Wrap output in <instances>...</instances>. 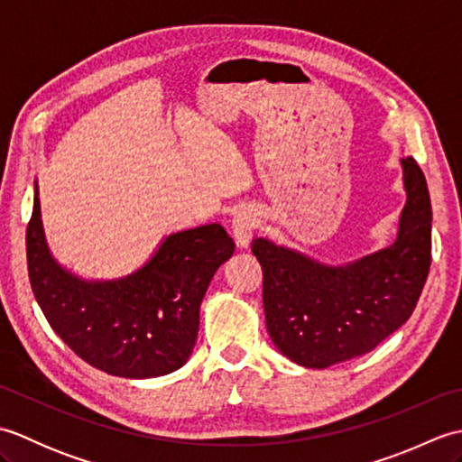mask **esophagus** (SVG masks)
Masks as SVG:
<instances>
[{
    "label": "esophagus",
    "instance_id": "34e87169",
    "mask_svg": "<svg viewBox=\"0 0 462 462\" xmlns=\"http://www.w3.org/2000/svg\"><path fill=\"white\" fill-rule=\"evenodd\" d=\"M258 226V216L252 208H244L240 210L232 220V236L234 242H236L238 248H248L250 240L254 236V230Z\"/></svg>",
    "mask_w": 462,
    "mask_h": 462
}]
</instances>
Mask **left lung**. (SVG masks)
I'll return each mask as SVG.
<instances>
[{"label":"left lung","mask_w":462,"mask_h":462,"mask_svg":"<svg viewBox=\"0 0 462 462\" xmlns=\"http://www.w3.org/2000/svg\"><path fill=\"white\" fill-rule=\"evenodd\" d=\"M407 200L397 238L346 263H323L254 238L273 346L301 367L326 369L375 349L413 313L430 268V199L415 159L401 161Z\"/></svg>","instance_id":"left-lung-1"}]
</instances>
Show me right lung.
<instances>
[{
	"mask_svg": "<svg viewBox=\"0 0 462 462\" xmlns=\"http://www.w3.org/2000/svg\"><path fill=\"white\" fill-rule=\"evenodd\" d=\"M27 270L49 326L77 356L109 375H169L189 361L208 283L234 254L220 224L166 236L139 270L116 280H83L49 252L39 186L27 224Z\"/></svg>",
	"mask_w": 462,
	"mask_h": 462,
	"instance_id": "right-lung-1",
	"label": "right lung"
}]
</instances>
